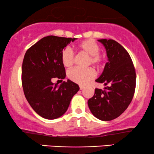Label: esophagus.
Listing matches in <instances>:
<instances>
[{
    "label": "esophagus",
    "instance_id": "34e87169",
    "mask_svg": "<svg viewBox=\"0 0 154 154\" xmlns=\"http://www.w3.org/2000/svg\"><path fill=\"white\" fill-rule=\"evenodd\" d=\"M79 87H80V89H81V90H83L84 88H85V87H84V86H83V85H80Z\"/></svg>",
    "mask_w": 154,
    "mask_h": 154
}]
</instances>
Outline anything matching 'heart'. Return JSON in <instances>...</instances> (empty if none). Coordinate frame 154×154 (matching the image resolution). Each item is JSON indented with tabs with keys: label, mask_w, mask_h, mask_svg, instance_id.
Here are the masks:
<instances>
[{
	"label": "heart",
	"mask_w": 154,
	"mask_h": 154,
	"mask_svg": "<svg viewBox=\"0 0 154 154\" xmlns=\"http://www.w3.org/2000/svg\"><path fill=\"white\" fill-rule=\"evenodd\" d=\"M76 48L79 52L88 55L86 63L88 66L93 64L97 69H101L104 66V55L100 52V45L94 40H85L78 44ZM61 60L65 67H71L74 62V53L73 50L69 47L63 49L61 53ZM95 76V71L91 67L87 69L74 68L69 70L68 72L69 79L80 85H86L90 81L94 79Z\"/></svg>",
	"instance_id": "1"
}]
</instances>
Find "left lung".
Listing matches in <instances>:
<instances>
[{"instance_id":"8db88e82","label":"left lung","mask_w":154,"mask_h":154,"mask_svg":"<svg viewBox=\"0 0 154 154\" xmlns=\"http://www.w3.org/2000/svg\"><path fill=\"white\" fill-rule=\"evenodd\" d=\"M106 48L108 62L96 80L104 83V90L95 88L94 96L88 100L90 111L102 121H111L125 111L133 98L136 86V72L130 54L113 40L100 39Z\"/></svg>"}]
</instances>
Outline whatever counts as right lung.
I'll list each match as a JSON object with an SVG mask.
<instances>
[{"instance_id":"right-lung-1","label":"right lung","mask_w":154,"mask_h":154,"mask_svg":"<svg viewBox=\"0 0 154 154\" xmlns=\"http://www.w3.org/2000/svg\"><path fill=\"white\" fill-rule=\"evenodd\" d=\"M75 38L48 35L29 48L22 63V83L24 95L32 109L44 119L52 120L66 112L79 86L70 80L60 86L51 80L64 79L61 60L63 49Z\"/></svg>"}]
</instances>
